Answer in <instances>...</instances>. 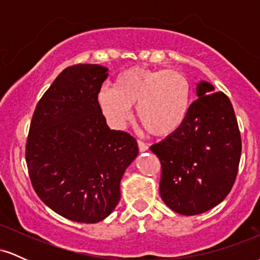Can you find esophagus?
I'll return each instance as SVG.
<instances>
[{"mask_svg": "<svg viewBox=\"0 0 260 260\" xmlns=\"http://www.w3.org/2000/svg\"><path fill=\"white\" fill-rule=\"evenodd\" d=\"M138 148H139V151L140 153H144V151H148V144H145L144 142H142V140H138Z\"/></svg>", "mask_w": 260, "mask_h": 260, "instance_id": "34e87169", "label": "esophagus"}]
</instances>
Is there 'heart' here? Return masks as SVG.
Returning a JSON list of instances; mask_svg holds the SVG:
<instances>
[{
    "mask_svg": "<svg viewBox=\"0 0 260 260\" xmlns=\"http://www.w3.org/2000/svg\"><path fill=\"white\" fill-rule=\"evenodd\" d=\"M98 105L116 129L124 127L131 107L149 134L168 137L186 122L192 105V86L183 73L172 70L131 67L122 71L112 88L98 92Z\"/></svg>",
    "mask_w": 260,
    "mask_h": 260,
    "instance_id": "b5f03b06",
    "label": "heart"
}]
</instances>
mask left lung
<instances>
[{"label":"left lung","mask_w":260,"mask_h":260,"mask_svg":"<svg viewBox=\"0 0 260 260\" xmlns=\"http://www.w3.org/2000/svg\"><path fill=\"white\" fill-rule=\"evenodd\" d=\"M196 92L183 126L150 147L161 162V199L181 215L205 213L226 198L242 149L229 98L205 80Z\"/></svg>","instance_id":"8db88e82"}]
</instances>
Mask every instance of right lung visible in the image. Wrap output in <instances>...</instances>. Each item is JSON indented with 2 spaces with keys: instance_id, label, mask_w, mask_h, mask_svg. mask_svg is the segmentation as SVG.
I'll return each mask as SVG.
<instances>
[{
  "instance_id": "right-lung-1",
  "label": "right lung",
  "mask_w": 260,
  "mask_h": 260,
  "mask_svg": "<svg viewBox=\"0 0 260 260\" xmlns=\"http://www.w3.org/2000/svg\"><path fill=\"white\" fill-rule=\"evenodd\" d=\"M107 71L99 64L62 71L38 103L26 140L39 198L76 222L96 223L112 213L124 171L139 151L132 136L110 129L98 105Z\"/></svg>"
}]
</instances>
